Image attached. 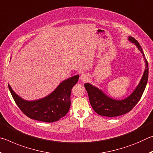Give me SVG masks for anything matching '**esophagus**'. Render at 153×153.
<instances>
[{
	"instance_id": "esophagus-1",
	"label": "esophagus",
	"mask_w": 153,
	"mask_h": 153,
	"mask_svg": "<svg viewBox=\"0 0 153 153\" xmlns=\"http://www.w3.org/2000/svg\"><path fill=\"white\" fill-rule=\"evenodd\" d=\"M88 79V76L85 73H82L81 75H80V79L83 82H86Z\"/></svg>"
}]
</instances>
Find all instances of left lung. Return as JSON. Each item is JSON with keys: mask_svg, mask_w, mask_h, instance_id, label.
Listing matches in <instances>:
<instances>
[{"mask_svg": "<svg viewBox=\"0 0 153 153\" xmlns=\"http://www.w3.org/2000/svg\"><path fill=\"white\" fill-rule=\"evenodd\" d=\"M128 40L136 46L143 56L146 66L143 76L134 92L128 97L123 100H115L108 97L101 90L89 83H86L84 87L88 94L90 105L95 112L100 115L111 117H117L128 113L138 102L146 88L149 77L148 61L145 58L144 52L138 41L131 36H129Z\"/></svg>", "mask_w": 153, "mask_h": 153, "instance_id": "left-lung-1", "label": "left lung"}]
</instances>
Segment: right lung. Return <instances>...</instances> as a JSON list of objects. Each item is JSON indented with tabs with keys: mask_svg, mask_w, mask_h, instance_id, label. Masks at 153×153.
Listing matches in <instances>:
<instances>
[{
	"mask_svg": "<svg viewBox=\"0 0 153 153\" xmlns=\"http://www.w3.org/2000/svg\"><path fill=\"white\" fill-rule=\"evenodd\" d=\"M79 75L62 82L50 94L40 99L26 100L17 95L9 84V88L18 107L28 117L44 122H55L64 117L71 105V92L78 81Z\"/></svg>",
	"mask_w": 153,
	"mask_h": 153,
	"instance_id": "right-lung-1",
	"label": "right lung"
}]
</instances>
